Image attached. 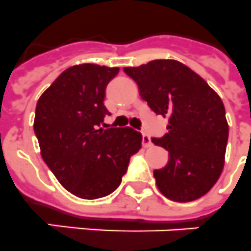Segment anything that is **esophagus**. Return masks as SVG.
Masks as SVG:
<instances>
[{
    "label": "esophagus",
    "instance_id": "obj_1",
    "mask_svg": "<svg viewBox=\"0 0 251 251\" xmlns=\"http://www.w3.org/2000/svg\"><path fill=\"white\" fill-rule=\"evenodd\" d=\"M151 138H149V135L147 132H143V145H144V147H151Z\"/></svg>",
    "mask_w": 251,
    "mask_h": 251
}]
</instances>
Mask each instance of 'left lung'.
<instances>
[{"mask_svg": "<svg viewBox=\"0 0 251 251\" xmlns=\"http://www.w3.org/2000/svg\"><path fill=\"white\" fill-rule=\"evenodd\" d=\"M155 115L168 117V132L151 138L168 151V163L154 170L163 195L186 203L213 187L225 165L228 125L222 100L207 81L175 60H154L124 69Z\"/></svg>", "mask_w": 251, "mask_h": 251, "instance_id": "1", "label": "left lung"}]
</instances>
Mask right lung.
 Instances as JSON below:
<instances>
[{"mask_svg": "<svg viewBox=\"0 0 251 251\" xmlns=\"http://www.w3.org/2000/svg\"><path fill=\"white\" fill-rule=\"evenodd\" d=\"M119 67H69L37 103L34 132L43 161L60 184L81 199L109 195L121 184L130 158L142 148L131 127L98 129L107 115L106 88Z\"/></svg>", "mask_w": 251, "mask_h": 251, "instance_id": "add662e5", "label": "right lung"}]
</instances>
